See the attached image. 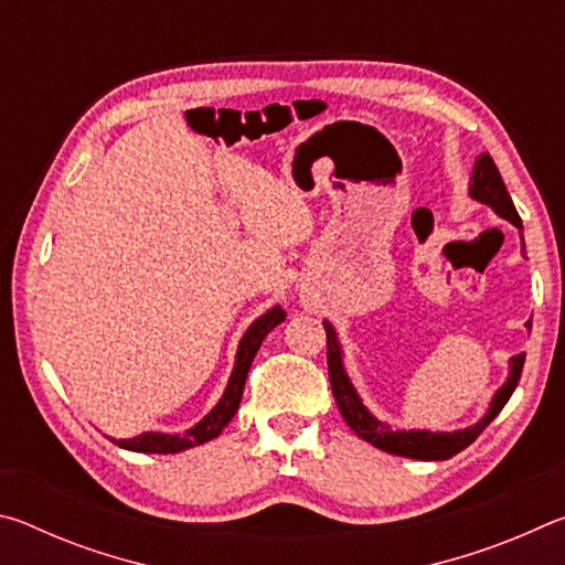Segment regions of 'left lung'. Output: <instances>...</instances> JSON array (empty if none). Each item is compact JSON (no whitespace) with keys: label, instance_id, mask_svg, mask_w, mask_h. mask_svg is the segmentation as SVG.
<instances>
[{"label":"left lung","instance_id":"obj_1","mask_svg":"<svg viewBox=\"0 0 565 565\" xmlns=\"http://www.w3.org/2000/svg\"><path fill=\"white\" fill-rule=\"evenodd\" d=\"M468 196L476 199L478 204L491 206L501 218H505V222H511L519 232H523L521 216L511 202L509 189H505L491 154H486V151L476 159L471 181H468ZM525 327L531 329V321H525ZM323 329H327V349H329L327 359H329L331 391H333V398H337V406L341 411L343 420L353 428V434L363 438V441H369L371 446H376L381 451L394 454V456L416 458V461H446V458L463 451L466 446H471L476 438L481 436L483 428L501 414V408L509 404L511 394L515 391V386H519L523 361H525V353L511 356L509 379H505L503 386L493 394L486 416L478 418L473 426L458 428V431H426V428H408V431H404V428H391V424L379 420L366 406H363L359 391L353 388L351 379L347 374V366H343V349L339 343L337 329L331 327V321H323Z\"/></svg>","mask_w":565,"mask_h":565}]
</instances>
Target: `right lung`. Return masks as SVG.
I'll return each instance as SVG.
<instances>
[{
  "label": "right lung",
  "instance_id": "obj_1",
  "mask_svg": "<svg viewBox=\"0 0 565 565\" xmlns=\"http://www.w3.org/2000/svg\"><path fill=\"white\" fill-rule=\"evenodd\" d=\"M284 319H286V311L281 306H274V309L262 313V317L246 329L242 341H238L234 371L232 376H228L224 394L218 398V404L209 411L199 424L186 428L184 434L145 431L134 438H111V441L121 448H127V451H137V454H179V451H186V448L212 441V438H216L224 431V426L234 418L238 404H242L248 369H252V361L256 356V351H259L262 341L266 339V333L279 327Z\"/></svg>",
  "mask_w": 565,
  "mask_h": 565
}]
</instances>
